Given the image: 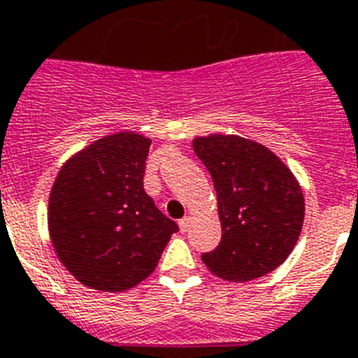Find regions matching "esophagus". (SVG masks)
Listing matches in <instances>:
<instances>
[{
  "label": "esophagus",
  "instance_id": "34e87169",
  "mask_svg": "<svg viewBox=\"0 0 358 358\" xmlns=\"http://www.w3.org/2000/svg\"><path fill=\"white\" fill-rule=\"evenodd\" d=\"M178 227H180V231H182V232L187 231L189 227H191V217L183 216L182 220H180V222H178Z\"/></svg>",
  "mask_w": 358,
  "mask_h": 358
}]
</instances>
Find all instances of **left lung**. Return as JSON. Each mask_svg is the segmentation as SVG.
<instances>
[{"label":"left lung","mask_w":358,"mask_h":358,"mask_svg":"<svg viewBox=\"0 0 358 358\" xmlns=\"http://www.w3.org/2000/svg\"><path fill=\"white\" fill-rule=\"evenodd\" d=\"M213 176L222 241L201 254L207 268L227 281H250L290 256L303 229L299 183L272 151L234 135L192 141Z\"/></svg>","instance_id":"left-lung-1"}]
</instances>
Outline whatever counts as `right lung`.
I'll use <instances>...</instances> for the list:
<instances>
[{"instance_id": "right-lung-1", "label": "right lung", "mask_w": 358, "mask_h": 358, "mask_svg": "<svg viewBox=\"0 0 358 358\" xmlns=\"http://www.w3.org/2000/svg\"><path fill=\"white\" fill-rule=\"evenodd\" d=\"M151 141L117 133L93 142L59 171L48 229L59 259L83 285L122 292L144 281L178 231L144 191Z\"/></svg>"}]
</instances>
